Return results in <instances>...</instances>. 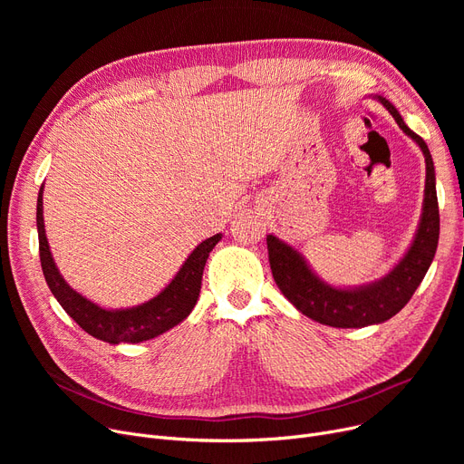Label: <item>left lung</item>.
Returning <instances> with one entry per match:
<instances>
[{"mask_svg":"<svg viewBox=\"0 0 464 464\" xmlns=\"http://www.w3.org/2000/svg\"><path fill=\"white\" fill-rule=\"evenodd\" d=\"M378 100L393 114L399 128L420 144L427 163L421 222L416 238H413L410 250L401 263L378 282L355 289H336L315 276L297 250L287 246L275 235H266V250H269L273 278L284 297L314 322L338 329L382 324L401 312L425 278L436 254L438 235H440L436 179L429 146L418 133H413L404 124L399 111L385 97L378 95Z\"/></svg>","mask_w":464,"mask_h":464,"instance_id":"1","label":"left lung"}]
</instances>
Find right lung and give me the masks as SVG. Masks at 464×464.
I'll return each mask as SVG.
<instances>
[{
	"mask_svg": "<svg viewBox=\"0 0 464 464\" xmlns=\"http://www.w3.org/2000/svg\"><path fill=\"white\" fill-rule=\"evenodd\" d=\"M37 233H39V257L44 280L51 287L53 295L58 299L62 308L75 320L88 334L103 340L109 344L120 343H142L150 340L186 320L199 299L203 269L208 254L218 245L222 233H218L195 248L177 276L161 291L160 295L140 306L126 310H105L88 301L75 289L69 287L62 278L58 266L53 259L48 240L44 235L43 222V186L37 198Z\"/></svg>",
	"mask_w": 464,
	"mask_h": 464,
	"instance_id": "obj_1",
	"label": "right lung"
}]
</instances>
